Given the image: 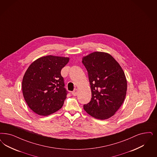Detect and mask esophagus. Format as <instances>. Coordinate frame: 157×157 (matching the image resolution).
<instances>
[{"instance_id":"obj_1","label":"esophagus","mask_w":157,"mask_h":157,"mask_svg":"<svg viewBox=\"0 0 157 157\" xmlns=\"http://www.w3.org/2000/svg\"><path fill=\"white\" fill-rule=\"evenodd\" d=\"M78 89H75V90H74L73 92H72V95L73 96H77V94H78Z\"/></svg>"}]
</instances>
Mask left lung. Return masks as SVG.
Wrapping results in <instances>:
<instances>
[{
  "label": "left lung",
  "instance_id": "8db88e82",
  "mask_svg": "<svg viewBox=\"0 0 157 157\" xmlns=\"http://www.w3.org/2000/svg\"><path fill=\"white\" fill-rule=\"evenodd\" d=\"M82 63L88 72L92 96L83 108L96 119H108L124 101L127 90L124 72L107 53L93 52L83 57Z\"/></svg>",
  "mask_w": 157,
  "mask_h": 157
}]
</instances>
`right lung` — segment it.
<instances>
[{
    "label": "right lung",
    "instance_id": "add662e5",
    "mask_svg": "<svg viewBox=\"0 0 157 157\" xmlns=\"http://www.w3.org/2000/svg\"><path fill=\"white\" fill-rule=\"evenodd\" d=\"M69 57L46 56L34 61L22 82L24 98L28 107L41 116H48L61 108L67 98L61 70Z\"/></svg>",
    "mask_w": 157,
    "mask_h": 157
}]
</instances>
